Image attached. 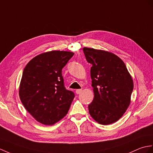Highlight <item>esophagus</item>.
Instances as JSON below:
<instances>
[{
    "mask_svg": "<svg viewBox=\"0 0 153 153\" xmlns=\"http://www.w3.org/2000/svg\"><path fill=\"white\" fill-rule=\"evenodd\" d=\"M81 92H82V89H77L76 91V93L77 94H79L81 93Z\"/></svg>",
    "mask_w": 153,
    "mask_h": 153,
    "instance_id": "esophagus-1",
    "label": "esophagus"
}]
</instances>
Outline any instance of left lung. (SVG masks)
<instances>
[{"label":"left lung","mask_w":153,"mask_h":153,"mask_svg":"<svg viewBox=\"0 0 153 153\" xmlns=\"http://www.w3.org/2000/svg\"><path fill=\"white\" fill-rule=\"evenodd\" d=\"M85 57L91 63V77L94 98L88 105L89 114L103 125L121 118L130 104L134 88L132 77L125 62L107 51L83 48Z\"/></svg>","instance_id":"left-lung-1"}]
</instances>
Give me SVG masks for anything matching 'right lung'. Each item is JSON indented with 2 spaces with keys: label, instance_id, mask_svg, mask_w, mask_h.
I'll list each match as a JSON object with an SVG mask.
<instances>
[{
  "label": "right lung",
  "instance_id": "right-lung-1",
  "mask_svg": "<svg viewBox=\"0 0 153 153\" xmlns=\"http://www.w3.org/2000/svg\"><path fill=\"white\" fill-rule=\"evenodd\" d=\"M73 52L51 51L31 59L19 85L20 100L38 122L53 125L66 116L75 96L64 85L62 69Z\"/></svg>",
  "mask_w": 153,
  "mask_h": 153
}]
</instances>
